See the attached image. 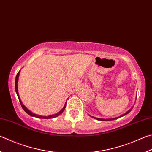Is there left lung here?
Wrapping results in <instances>:
<instances>
[{"label":"left lung","instance_id":"8db88e82","mask_svg":"<svg viewBox=\"0 0 152 152\" xmlns=\"http://www.w3.org/2000/svg\"><path fill=\"white\" fill-rule=\"evenodd\" d=\"M132 110V109H131ZM131 110H128V112H127L125 114H124V115H122V116H120V117H122V116H124V115H126L127 114H128V113L131 111ZM94 118H94V117H93ZM117 118H112V119H102V118H96V119H97L98 120H101V121H104V120H114V119H117Z\"/></svg>","mask_w":152,"mask_h":152}]
</instances>
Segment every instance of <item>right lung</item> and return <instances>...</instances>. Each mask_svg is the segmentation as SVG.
<instances>
[{"instance_id": "1", "label": "right lung", "mask_w": 152, "mask_h": 152, "mask_svg": "<svg viewBox=\"0 0 152 152\" xmlns=\"http://www.w3.org/2000/svg\"><path fill=\"white\" fill-rule=\"evenodd\" d=\"M19 72H18V74H16V80H15V90H16V94H17V96H18V100H19V101H20V103L21 104L22 107H23V109L27 113V114H28L30 115H31V116L36 117V118H43V119H50V118H56L57 116H58L60 114H62V113L63 112V111H64V110L65 109L66 105L64 106V107L62 109V110H60V111L58 113V114H54V115H48V116H41V115H37V114H33L32 112H30V110H28V109H27L26 107L23 104V102H21L20 98H19V95H18V85H17V84H18V76H19Z\"/></svg>"}]
</instances>
